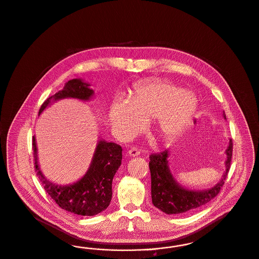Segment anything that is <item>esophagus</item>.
Here are the masks:
<instances>
[{
	"label": "esophagus",
	"instance_id": "obj_1",
	"mask_svg": "<svg viewBox=\"0 0 259 259\" xmlns=\"http://www.w3.org/2000/svg\"><path fill=\"white\" fill-rule=\"evenodd\" d=\"M128 153H129V155H130V156H137V155H139V154H140V150H139V148L134 147V148L129 149Z\"/></svg>",
	"mask_w": 259,
	"mask_h": 259
}]
</instances>
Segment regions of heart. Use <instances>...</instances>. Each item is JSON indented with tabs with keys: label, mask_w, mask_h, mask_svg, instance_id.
Segmentation results:
<instances>
[{
	"label": "heart",
	"mask_w": 259,
	"mask_h": 259,
	"mask_svg": "<svg viewBox=\"0 0 259 259\" xmlns=\"http://www.w3.org/2000/svg\"><path fill=\"white\" fill-rule=\"evenodd\" d=\"M196 99L180 88L168 83H155L138 88L129 105L114 103L110 119L116 133L129 138L141 128V121L157 119V131L169 140L180 134L191 120Z\"/></svg>",
	"instance_id": "1"
}]
</instances>
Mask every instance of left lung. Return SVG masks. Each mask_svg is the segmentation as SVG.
<instances>
[{"label":"left lung","mask_w":259,"mask_h":259,"mask_svg":"<svg viewBox=\"0 0 259 259\" xmlns=\"http://www.w3.org/2000/svg\"><path fill=\"white\" fill-rule=\"evenodd\" d=\"M233 142L232 139H230L229 146L226 149V171L218 185L203 191L186 190L176 183L168 165V150L150 154L149 170L151 177V199L153 205L168 214H185L200 209L209 203L220 193L224 185L230 169Z\"/></svg>","instance_id":"1"}]
</instances>
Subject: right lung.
Instances as JSON below:
<instances>
[{
    "instance_id": "add662e5",
    "label": "right lung",
    "mask_w": 259,
    "mask_h": 259,
    "mask_svg": "<svg viewBox=\"0 0 259 259\" xmlns=\"http://www.w3.org/2000/svg\"><path fill=\"white\" fill-rule=\"evenodd\" d=\"M88 87L89 84L81 79L69 80L62 90L42 103L38 114L51 102L59 99L70 97L88 100L94 93ZM32 146L37 176L48 194L61 209L74 214L90 217L109 207L112 196V179L122 159V148L119 145L100 141L87 175L74 185L67 186L53 185L44 177L37 164L35 137H33Z\"/></svg>"
}]
</instances>
